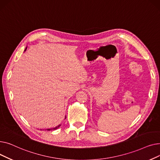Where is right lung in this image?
<instances>
[{
  "label": "right lung",
  "instance_id": "add662e5",
  "mask_svg": "<svg viewBox=\"0 0 160 160\" xmlns=\"http://www.w3.org/2000/svg\"><path fill=\"white\" fill-rule=\"evenodd\" d=\"M26 50H27V48H26V49H25L24 50V51H26ZM60 126H61V124H59L58 126H57V127H56L55 128H48V129H47V130H56V129H58L59 127H60Z\"/></svg>",
  "mask_w": 160,
  "mask_h": 160
}]
</instances>
